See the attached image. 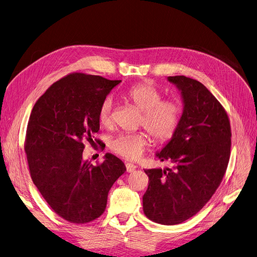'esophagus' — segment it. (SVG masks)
<instances>
[{
    "label": "esophagus",
    "instance_id": "34e87169",
    "mask_svg": "<svg viewBox=\"0 0 257 257\" xmlns=\"http://www.w3.org/2000/svg\"><path fill=\"white\" fill-rule=\"evenodd\" d=\"M136 169V166L134 164H131V163H126V170L128 173L133 172Z\"/></svg>",
    "mask_w": 257,
    "mask_h": 257
}]
</instances>
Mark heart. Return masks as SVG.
Masks as SVG:
<instances>
[{
  "label": "heart",
  "instance_id": "1",
  "mask_svg": "<svg viewBox=\"0 0 257 257\" xmlns=\"http://www.w3.org/2000/svg\"><path fill=\"white\" fill-rule=\"evenodd\" d=\"M124 97L142 111L139 126L146 128L156 142L165 143L176 133L182 114V107L175 99H162V92L152 83H141L130 88ZM113 102L105 97L98 108V121L104 128L112 125ZM150 142L148 133H122L110 142V149L123 158L137 160L142 157Z\"/></svg>",
  "mask_w": 257,
  "mask_h": 257
}]
</instances>
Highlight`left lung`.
Instances as JSON below:
<instances>
[{
    "instance_id": "left-lung-1",
    "label": "left lung",
    "mask_w": 257,
    "mask_h": 257,
    "mask_svg": "<svg viewBox=\"0 0 257 257\" xmlns=\"http://www.w3.org/2000/svg\"><path fill=\"white\" fill-rule=\"evenodd\" d=\"M181 91L184 108L179 127L157 157L171 167L149 169L144 195L146 216L173 225L197 214L211 199L225 174L230 156L228 115L202 83L184 77H168Z\"/></svg>"
}]
</instances>
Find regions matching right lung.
<instances>
[{"mask_svg":"<svg viewBox=\"0 0 257 257\" xmlns=\"http://www.w3.org/2000/svg\"><path fill=\"white\" fill-rule=\"evenodd\" d=\"M120 82L72 73L46 90L31 112L25 142L31 177L53 211L69 222L98 218L112 184L126 171L111 154L96 166L83 161L85 143H93L99 130V105Z\"/></svg>","mask_w":257,"mask_h":257,"instance_id":"obj_1","label":"right lung"}]
</instances>
